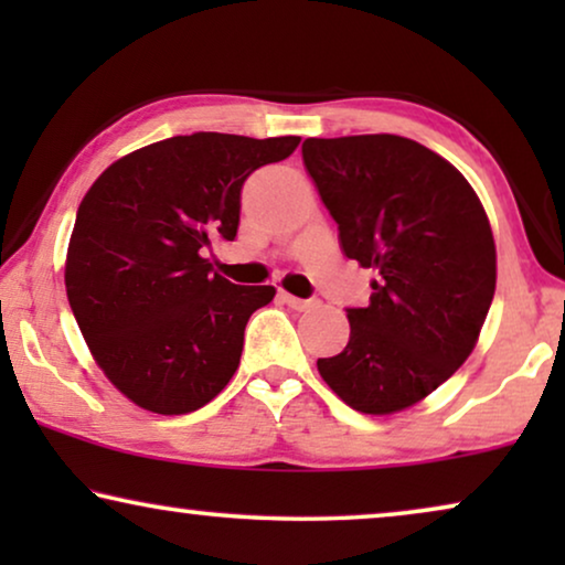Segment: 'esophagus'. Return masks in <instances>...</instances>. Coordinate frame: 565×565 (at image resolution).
Masks as SVG:
<instances>
[{"instance_id": "obj_1", "label": "esophagus", "mask_w": 565, "mask_h": 565, "mask_svg": "<svg viewBox=\"0 0 565 565\" xmlns=\"http://www.w3.org/2000/svg\"><path fill=\"white\" fill-rule=\"evenodd\" d=\"M280 298L285 300V303H288L292 311H308V308H313L316 306V300H308V298H296V296H290V292H280Z\"/></svg>"}]
</instances>
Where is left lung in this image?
<instances>
[{
    "instance_id": "left-lung-1",
    "label": "left lung",
    "mask_w": 565,
    "mask_h": 565,
    "mask_svg": "<svg viewBox=\"0 0 565 565\" xmlns=\"http://www.w3.org/2000/svg\"><path fill=\"white\" fill-rule=\"evenodd\" d=\"M303 164L350 259L373 267L350 342L321 358L331 391L362 414H393L443 385L468 354L497 290L481 200L450 161L391 134L306 138Z\"/></svg>"
}]
</instances>
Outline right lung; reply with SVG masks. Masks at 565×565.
<instances>
[{
    "label": "right lung",
    "instance_id": "right-lung-1",
    "mask_svg": "<svg viewBox=\"0 0 565 565\" xmlns=\"http://www.w3.org/2000/svg\"><path fill=\"white\" fill-rule=\"evenodd\" d=\"M298 136L192 134L143 146L84 195L66 254V296L97 365L136 406L190 414L234 377L244 329L273 285H234L205 252L234 242L254 169Z\"/></svg>",
    "mask_w": 565,
    "mask_h": 565
}]
</instances>
